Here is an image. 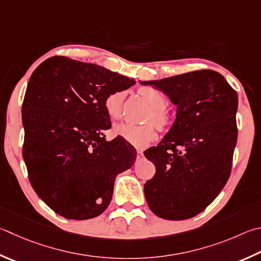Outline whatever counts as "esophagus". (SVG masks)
Wrapping results in <instances>:
<instances>
[{"label": "esophagus", "instance_id": "obj_1", "mask_svg": "<svg viewBox=\"0 0 261 261\" xmlns=\"http://www.w3.org/2000/svg\"><path fill=\"white\" fill-rule=\"evenodd\" d=\"M144 156L143 150H137V159H141Z\"/></svg>", "mask_w": 261, "mask_h": 261}]
</instances>
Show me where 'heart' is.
<instances>
[{
    "instance_id": "heart-1",
    "label": "heart",
    "mask_w": 261,
    "mask_h": 261,
    "mask_svg": "<svg viewBox=\"0 0 261 261\" xmlns=\"http://www.w3.org/2000/svg\"><path fill=\"white\" fill-rule=\"evenodd\" d=\"M138 93L148 102L150 110L147 112L144 118L146 122L143 125H131L127 123H120L113 127L114 135L124 139L130 145L144 148L149 145L151 141L156 139L158 132H156L155 124L161 131H167L172 124L171 116L164 110L167 106V97L160 90L151 87H140ZM125 93L123 91H116L108 94L103 102V107L107 115L112 120H117L122 115L123 102H124ZM154 124L153 125L152 123Z\"/></svg>"
}]
</instances>
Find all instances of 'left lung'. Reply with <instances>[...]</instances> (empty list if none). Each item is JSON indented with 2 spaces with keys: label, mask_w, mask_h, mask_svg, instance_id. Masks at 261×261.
<instances>
[{
  "label": "left lung",
  "mask_w": 261,
  "mask_h": 261,
  "mask_svg": "<svg viewBox=\"0 0 261 261\" xmlns=\"http://www.w3.org/2000/svg\"><path fill=\"white\" fill-rule=\"evenodd\" d=\"M140 83L153 85L177 105L171 129L145 150L156 168L144 186L147 204L163 219H189L211 204L230 176L238 93L210 69Z\"/></svg>",
  "instance_id": "obj_1"
}]
</instances>
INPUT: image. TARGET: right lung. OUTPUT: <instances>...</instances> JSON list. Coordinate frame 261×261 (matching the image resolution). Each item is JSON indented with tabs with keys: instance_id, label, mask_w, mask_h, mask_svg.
I'll return each instance as SVG.
<instances>
[{
	"instance_id": "add662e5",
	"label": "right lung",
	"mask_w": 261,
	"mask_h": 261,
	"mask_svg": "<svg viewBox=\"0 0 261 261\" xmlns=\"http://www.w3.org/2000/svg\"><path fill=\"white\" fill-rule=\"evenodd\" d=\"M135 83L60 56L33 72L22 102V156L32 187L59 216L85 220L101 215L116 176L134 165L132 146L120 138L106 141L111 120L103 102Z\"/></svg>"
}]
</instances>
